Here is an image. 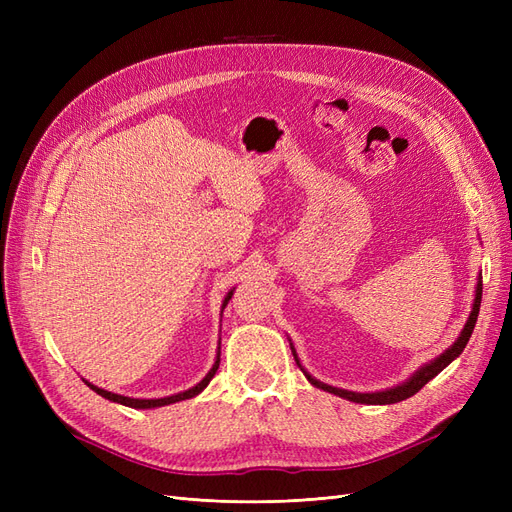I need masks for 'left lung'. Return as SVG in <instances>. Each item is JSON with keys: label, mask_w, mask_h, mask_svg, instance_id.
I'll return each mask as SVG.
<instances>
[{"label": "left lung", "mask_w": 512, "mask_h": 512, "mask_svg": "<svg viewBox=\"0 0 512 512\" xmlns=\"http://www.w3.org/2000/svg\"><path fill=\"white\" fill-rule=\"evenodd\" d=\"M480 299H483V280H480V277H478L472 312H470V318H468V322H466V327H463L461 335L457 337V342H455L451 348H448V350H444V352L438 356V359H433L431 363L423 365L421 369H416L414 374H412L406 382H401V384L393 386V389H386V391H378V393H354V391H344V389H337V386L324 384V382H320V380H316V378H312V376L307 374V371L303 369V365L299 363V356H297V352H294L292 344H290V348H292V354H294V361H297V365L301 367L305 378H307L309 382H312L314 386H318V389L329 391V393L344 397V399H348V401H354V404H371V406H378V404H380V406L397 404V401H404V399L416 395L431 378H436L448 363H453V361L457 359V356L463 352V348H466V344L470 342L472 331H474V324H476V318H478V312H480Z\"/></svg>", "instance_id": "obj_1"}]
</instances>
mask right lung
Returning <instances> with one entry per match:
<instances>
[{
    "instance_id": "1",
    "label": "right lung",
    "mask_w": 512,
    "mask_h": 512,
    "mask_svg": "<svg viewBox=\"0 0 512 512\" xmlns=\"http://www.w3.org/2000/svg\"><path fill=\"white\" fill-rule=\"evenodd\" d=\"M232 292L235 290H230L226 297H224V303H222V312H224V307L228 305V301H230V297H232ZM218 367H220V346H218V356H215V363H213V367L209 369V374L200 380L196 386H192V389H188V391H183V393H177V395H170V397H160V399H134V397H123V395H117V393H111V391H104V389H100V386H94L91 382H87V386L89 389H94L98 395H102L104 399H108V401H115V404H121V406H128V408H141V410H147V408H160V406H168V404H177V401H183V399H192V397H196L200 391L205 389V386L211 382V378L215 376V371H218Z\"/></svg>"
}]
</instances>
